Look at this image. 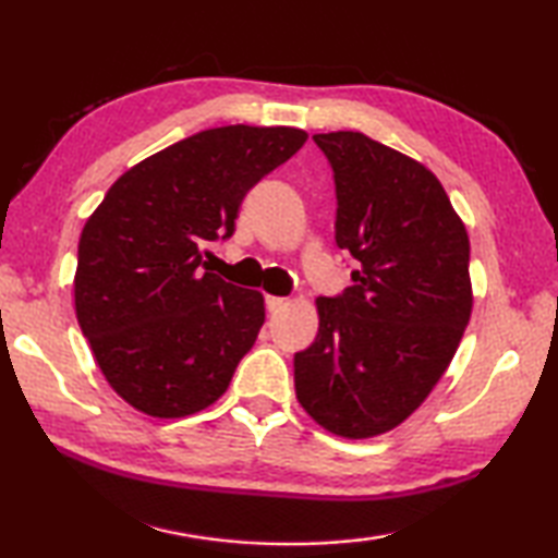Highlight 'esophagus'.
<instances>
[{"mask_svg":"<svg viewBox=\"0 0 558 558\" xmlns=\"http://www.w3.org/2000/svg\"><path fill=\"white\" fill-rule=\"evenodd\" d=\"M288 298H276V295H268L266 298V307H268V313H280L282 307H288Z\"/></svg>","mask_w":558,"mask_h":558,"instance_id":"1","label":"esophagus"}]
</instances>
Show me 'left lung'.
Listing matches in <instances>:
<instances>
[{"label": "left lung", "mask_w": 558, "mask_h": 558, "mask_svg": "<svg viewBox=\"0 0 558 558\" xmlns=\"http://www.w3.org/2000/svg\"><path fill=\"white\" fill-rule=\"evenodd\" d=\"M335 172V241L352 286L317 298L295 393L325 430L372 438L428 399L472 313L470 239L438 177L362 132L313 137Z\"/></svg>", "instance_id": "left-lung-1"}]
</instances>
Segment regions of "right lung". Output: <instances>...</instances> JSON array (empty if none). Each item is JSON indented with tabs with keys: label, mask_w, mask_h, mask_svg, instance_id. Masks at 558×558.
<instances>
[{
	"label": "right lung",
	"mask_w": 558,
	"mask_h": 558,
	"mask_svg": "<svg viewBox=\"0 0 558 558\" xmlns=\"http://www.w3.org/2000/svg\"><path fill=\"white\" fill-rule=\"evenodd\" d=\"M298 128L196 132L130 167L78 243L73 298L102 376L132 409L184 418L219 401L266 307L211 272L251 186L298 153Z\"/></svg>",
	"instance_id": "add662e5"
}]
</instances>
